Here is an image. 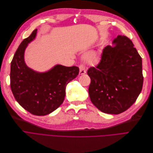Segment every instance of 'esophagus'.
I'll use <instances>...</instances> for the list:
<instances>
[{
  "instance_id": "34e87169",
  "label": "esophagus",
  "mask_w": 153,
  "mask_h": 153,
  "mask_svg": "<svg viewBox=\"0 0 153 153\" xmlns=\"http://www.w3.org/2000/svg\"><path fill=\"white\" fill-rule=\"evenodd\" d=\"M79 75H83L86 73V68L83 64H80L79 66Z\"/></svg>"
}]
</instances>
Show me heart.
<instances>
[{"label":"heart","instance_id":"obj_1","mask_svg":"<svg viewBox=\"0 0 153 153\" xmlns=\"http://www.w3.org/2000/svg\"><path fill=\"white\" fill-rule=\"evenodd\" d=\"M84 58L86 62L93 63L98 59V53L96 51H90L85 54Z\"/></svg>","mask_w":153,"mask_h":153}]
</instances>
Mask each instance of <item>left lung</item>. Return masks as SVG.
I'll return each mask as SVG.
<instances>
[{
  "mask_svg": "<svg viewBox=\"0 0 153 153\" xmlns=\"http://www.w3.org/2000/svg\"><path fill=\"white\" fill-rule=\"evenodd\" d=\"M112 43L103 49L97 66L87 71L91 78L88 93L99 110L118 114L127 110L142 90V59L126 36L118 35Z\"/></svg>",
  "mask_w": 153,
  "mask_h": 153,
  "instance_id": "8db88e82",
  "label": "left lung"
}]
</instances>
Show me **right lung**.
Segmentation results:
<instances>
[{
    "mask_svg": "<svg viewBox=\"0 0 153 153\" xmlns=\"http://www.w3.org/2000/svg\"><path fill=\"white\" fill-rule=\"evenodd\" d=\"M37 29L21 42L10 65V88L19 104L32 114L45 116L63 102L67 84L79 74V68L55 65L45 72L28 67L25 51L37 37Z\"/></svg>",
    "mask_w": 153,
    "mask_h": 153,
    "instance_id": "right-lung-1",
    "label": "right lung"
}]
</instances>
